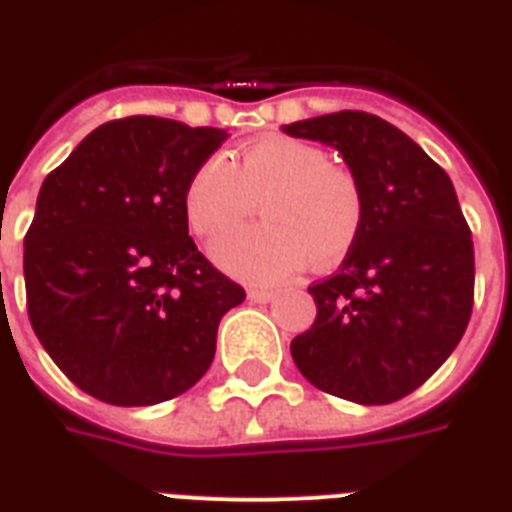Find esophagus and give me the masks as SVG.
Returning a JSON list of instances; mask_svg holds the SVG:
<instances>
[{"mask_svg": "<svg viewBox=\"0 0 512 512\" xmlns=\"http://www.w3.org/2000/svg\"><path fill=\"white\" fill-rule=\"evenodd\" d=\"M247 297H249V300H252V303H271V300H273V297H276V295H273L271 289L252 287V289H249V292H247Z\"/></svg>", "mask_w": 512, "mask_h": 512, "instance_id": "esophagus-1", "label": "esophagus"}]
</instances>
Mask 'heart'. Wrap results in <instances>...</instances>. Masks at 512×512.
Here are the masks:
<instances>
[{
	"label": "heart",
	"instance_id": "b5f03b06",
	"mask_svg": "<svg viewBox=\"0 0 512 512\" xmlns=\"http://www.w3.org/2000/svg\"><path fill=\"white\" fill-rule=\"evenodd\" d=\"M263 207L265 223L233 231L212 255L247 281H281L300 271L332 268L348 255L364 225L358 177L327 162L308 140L268 135L241 148L236 162L209 156L185 183V215L199 236H220Z\"/></svg>",
	"mask_w": 512,
	"mask_h": 512
}]
</instances>
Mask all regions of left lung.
<instances>
[{
  "label": "left lung",
  "mask_w": 512,
  "mask_h": 512,
  "mask_svg": "<svg viewBox=\"0 0 512 512\" xmlns=\"http://www.w3.org/2000/svg\"><path fill=\"white\" fill-rule=\"evenodd\" d=\"M281 130L335 146L364 191L361 233L340 271L308 287L316 321L292 340V358L329 396L393 404L444 364L473 313V239L452 180L366 111Z\"/></svg>",
  "instance_id": "left-lung-1"
}]
</instances>
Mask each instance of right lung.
Returning a JSON list of instances; mask_svg holds the SVG:
<instances>
[{
	"mask_svg": "<svg viewBox=\"0 0 512 512\" xmlns=\"http://www.w3.org/2000/svg\"><path fill=\"white\" fill-rule=\"evenodd\" d=\"M228 138L162 116L100 124L44 177L23 239L36 337L76 388L114 406L204 377L244 289L188 236L185 183Z\"/></svg>",
	"mask_w": 512,
	"mask_h": 512,
	"instance_id": "right-lung-1",
	"label": "right lung"
}]
</instances>
